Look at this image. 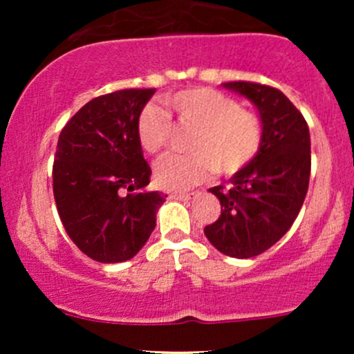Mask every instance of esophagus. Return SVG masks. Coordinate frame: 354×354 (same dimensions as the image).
Instances as JSON below:
<instances>
[{"mask_svg": "<svg viewBox=\"0 0 354 354\" xmlns=\"http://www.w3.org/2000/svg\"><path fill=\"white\" fill-rule=\"evenodd\" d=\"M198 191H191V193H171L168 194L169 200H183V201H188V200H194L198 196Z\"/></svg>", "mask_w": 354, "mask_h": 354, "instance_id": "obj_1", "label": "esophagus"}]
</instances>
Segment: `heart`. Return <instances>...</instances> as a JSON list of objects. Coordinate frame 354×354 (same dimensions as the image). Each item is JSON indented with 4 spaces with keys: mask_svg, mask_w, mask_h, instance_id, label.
Listing matches in <instances>:
<instances>
[{
    "mask_svg": "<svg viewBox=\"0 0 354 354\" xmlns=\"http://www.w3.org/2000/svg\"><path fill=\"white\" fill-rule=\"evenodd\" d=\"M181 124L196 129L188 156H165L154 166V183L168 191H183L206 181L214 171L231 176L254 160L263 143V124L238 100L213 88L183 89L168 96ZM141 148L158 154L171 138V121L163 109L148 104L138 116Z\"/></svg>",
    "mask_w": 354,
    "mask_h": 354,
    "instance_id": "heart-1",
    "label": "heart"
}]
</instances>
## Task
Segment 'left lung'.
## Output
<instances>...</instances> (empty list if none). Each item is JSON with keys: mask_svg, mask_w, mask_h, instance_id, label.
Returning <instances> with one entry per match:
<instances>
[{"mask_svg": "<svg viewBox=\"0 0 354 354\" xmlns=\"http://www.w3.org/2000/svg\"><path fill=\"white\" fill-rule=\"evenodd\" d=\"M223 86L258 108L263 143L230 186L209 191L221 214L205 228L209 243L231 258H253L279 241L301 209L311 171L310 129L298 108L279 89L250 81Z\"/></svg>", "mask_w": 354, "mask_h": 354, "instance_id": "left-lung-1", "label": "left lung"}]
</instances>
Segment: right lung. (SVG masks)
<instances>
[{
    "instance_id": "1",
    "label": "right lung",
    "mask_w": 354,
    "mask_h": 354,
    "mask_svg": "<svg viewBox=\"0 0 354 354\" xmlns=\"http://www.w3.org/2000/svg\"><path fill=\"white\" fill-rule=\"evenodd\" d=\"M156 89H120L88 101L61 129L53 193L68 236L100 263L131 259L156 226L166 194L146 191L151 168L136 135Z\"/></svg>"
}]
</instances>
